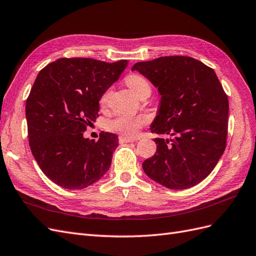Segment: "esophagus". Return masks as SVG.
Wrapping results in <instances>:
<instances>
[{
    "instance_id": "34e87169",
    "label": "esophagus",
    "mask_w": 256,
    "mask_h": 256,
    "mask_svg": "<svg viewBox=\"0 0 256 256\" xmlns=\"http://www.w3.org/2000/svg\"><path fill=\"white\" fill-rule=\"evenodd\" d=\"M118 140H120V143H130V142H134V141L136 140V138H126V136H120Z\"/></svg>"
}]
</instances>
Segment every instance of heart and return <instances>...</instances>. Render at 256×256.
I'll list each match as a JSON object with an SVG mask.
<instances>
[{"label": "heart", "instance_id": "1", "mask_svg": "<svg viewBox=\"0 0 256 256\" xmlns=\"http://www.w3.org/2000/svg\"><path fill=\"white\" fill-rule=\"evenodd\" d=\"M126 83L129 88L132 90L136 96H140L145 90H150V83L147 82L143 76L138 74H131L126 79ZM110 90H106L102 95L100 102L106 104L108 97H109ZM146 118L143 116H131V115H120L106 122L108 130L118 132L120 136L126 138H134L138 131L146 124Z\"/></svg>", "mask_w": 256, "mask_h": 256}]
</instances>
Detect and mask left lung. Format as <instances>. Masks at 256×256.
<instances>
[{
    "mask_svg": "<svg viewBox=\"0 0 256 256\" xmlns=\"http://www.w3.org/2000/svg\"><path fill=\"white\" fill-rule=\"evenodd\" d=\"M131 70L148 79L161 96L152 132L157 150L143 162L145 174L173 190L198 184L226 150L228 100L214 69L189 56L138 62Z\"/></svg>",
    "mask_w": 256,
    "mask_h": 256,
    "instance_id": "left-lung-1",
    "label": "left lung"
}]
</instances>
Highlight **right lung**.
Returning <instances> with one entry per match:
<instances>
[{"instance_id":"1","label":"right lung","mask_w":256,"mask_h":256,"mask_svg":"<svg viewBox=\"0 0 256 256\" xmlns=\"http://www.w3.org/2000/svg\"><path fill=\"white\" fill-rule=\"evenodd\" d=\"M127 65L126 60L58 58L38 74L26 104L28 143L44 174L60 187L84 189L111 166L118 136L102 132L95 142L83 134Z\"/></svg>"}]
</instances>
